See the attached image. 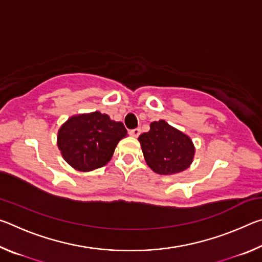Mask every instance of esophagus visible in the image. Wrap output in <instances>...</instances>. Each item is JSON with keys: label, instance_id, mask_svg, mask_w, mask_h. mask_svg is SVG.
<instances>
[{"label": "esophagus", "instance_id": "obj_1", "mask_svg": "<svg viewBox=\"0 0 262 262\" xmlns=\"http://www.w3.org/2000/svg\"><path fill=\"white\" fill-rule=\"evenodd\" d=\"M129 134L132 136H134V137H139V135L141 134V129H140V128H135V129H132L129 132Z\"/></svg>", "mask_w": 262, "mask_h": 262}]
</instances>
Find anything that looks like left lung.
I'll return each mask as SVG.
<instances>
[{
  "label": "left lung",
  "instance_id": "8db88e82",
  "mask_svg": "<svg viewBox=\"0 0 262 262\" xmlns=\"http://www.w3.org/2000/svg\"><path fill=\"white\" fill-rule=\"evenodd\" d=\"M148 166L158 174H176L189 167L195 148L190 137L166 121L150 123V130L139 137Z\"/></svg>",
  "mask_w": 262,
  "mask_h": 262
}]
</instances>
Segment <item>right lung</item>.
Listing matches in <instances>:
<instances>
[{
  "label": "right lung",
  "mask_w": 262,
  "mask_h": 262,
  "mask_svg": "<svg viewBox=\"0 0 262 262\" xmlns=\"http://www.w3.org/2000/svg\"><path fill=\"white\" fill-rule=\"evenodd\" d=\"M127 136L122 122L92 112L69 118L57 133L62 157L75 170L88 172L106 165L119 141Z\"/></svg>",
  "instance_id": "right-lung-1"
}]
</instances>
